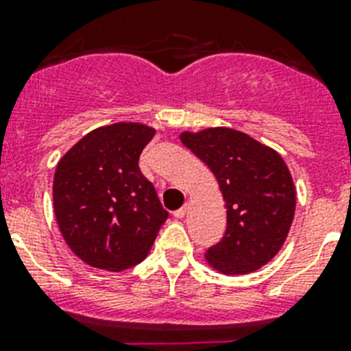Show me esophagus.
<instances>
[{
	"label": "esophagus",
	"instance_id": "1",
	"mask_svg": "<svg viewBox=\"0 0 351 351\" xmlns=\"http://www.w3.org/2000/svg\"><path fill=\"white\" fill-rule=\"evenodd\" d=\"M188 209H190V206H188V204H184V206H182L181 209L173 210V216H176V218H184L186 213H188Z\"/></svg>",
	"mask_w": 351,
	"mask_h": 351
}]
</instances>
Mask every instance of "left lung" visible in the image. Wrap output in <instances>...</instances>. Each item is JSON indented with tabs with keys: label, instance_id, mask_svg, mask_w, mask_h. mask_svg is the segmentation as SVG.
<instances>
[{
	"label": "left lung",
	"instance_id": "1",
	"mask_svg": "<svg viewBox=\"0 0 351 351\" xmlns=\"http://www.w3.org/2000/svg\"><path fill=\"white\" fill-rule=\"evenodd\" d=\"M182 144L214 173L226 207V232L206 260L221 274H247L271 262L295 214V186L283 158L237 130L182 132Z\"/></svg>",
	"mask_w": 351,
	"mask_h": 351
}]
</instances>
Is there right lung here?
<instances>
[{
    "label": "right lung",
    "mask_w": 351,
    "mask_h": 351,
    "mask_svg": "<svg viewBox=\"0 0 351 351\" xmlns=\"http://www.w3.org/2000/svg\"><path fill=\"white\" fill-rule=\"evenodd\" d=\"M154 133L142 123L101 126L58 161L56 219L68 247L91 267L119 272L141 263L169 218L138 169Z\"/></svg>",
    "instance_id": "right-lung-1"
}]
</instances>
